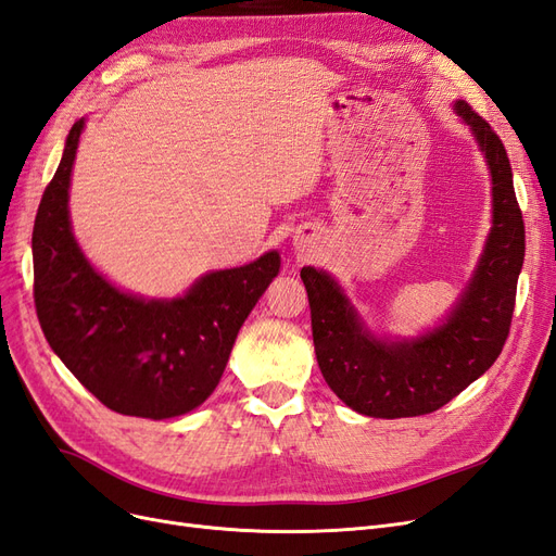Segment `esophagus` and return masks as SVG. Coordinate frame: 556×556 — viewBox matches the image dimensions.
I'll return each mask as SVG.
<instances>
[{"label":"esophagus","instance_id":"1","mask_svg":"<svg viewBox=\"0 0 556 556\" xmlns=\"http://www.w3.org/2000/svg\"><path fill=\"white\" fill-rule=\"evenodd\" d=\"M309 230H312V236H314V228H309Z\"/></svg>","mask_w":556,"mask_h":556}]
</instances>
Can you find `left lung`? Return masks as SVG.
Returning a JSON list of instances; mask_svg holds the SVG:
<instances>
[{"instance_id":"left-lung-1","label":"left lung","mask_w":556,"mask_h":556,"mask_svg":"<svg viewBox=\"0 0 556 556\" xmlns=\"http://www.w3.org/2000/svg\"><path fill=\"white\" fill-rule=\"evenodd\" d=\"M453 111L485 156L492 228L469 283L441 324L416 337H381L367 328L330 273L312 265L300 270L320 374L339 400L369 418L432 414L494 365L510 330L517 277L525 263V222L510 161L504 142L467 101H455Z\"/></svg>"}]
</instances>
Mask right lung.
Masks as SVG:
<instances>
[{
  "label": "right lung",
  "instance_id": "right-lung-1",
  "mask_svg": "<svg viewBox=\"0 0 556 556\" xmlns=\"http://www.w3.org/2000/svg\"><path fill=\"white\" fill-rule=\"evenodd\" d=\"M85 117L71 127L31 232L34 304L50 349L122 416L164 420L201 406L219 386L244 318L279 275V252L214 270L185 295L142 298L89 263L71 228L68 187Z\"/></svg>",
  "mask_w": 556,
  "mask_h": 556
}]
</instances>
